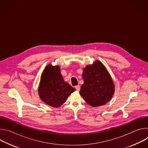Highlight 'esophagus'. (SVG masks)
<instances>
[{
    "label": "esophagus",
    "mask_w": 148,
    "mask_h": 148,
    "mask_svg": "<svg viewBox=\"0 0 148 148\" xmlns=\"http://www.w3.org/2000/svg\"><path fill=\"white\" fill-rule=\"evenodd\" d=\"M75 89L77 90V91H79L80 90V86H77L75 87Z\"/></svg>",
    "instance_id": "34e87169"
}]
</instances>
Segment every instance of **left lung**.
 <instances>
[{
  "mask_svg": "<svg viewBox=\"0 0 148 148\" xmlns=\"http://www.w3.org/2000/svg\"><path fill=\"white\" fill-rule=\"evenodd\" d=\"M79 94L93 107L106 104L115 92L114 81L106 67L99 61L83 69Z\"/></svg>",
  "mask_w": 148,
  "mask_h": 148,
  "instance_id": "1",
  "label": "left lung"
}]
</instances>
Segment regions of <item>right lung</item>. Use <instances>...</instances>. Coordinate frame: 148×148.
<instances>
[{
	"instance_id": "1",
	"label": "right lung",
	"mask_w": 148,
	"mask_h": 148,
	"mask_svg": "<svg viewBox=\"0 0 148 148\" xmlns=\"http://www.w3.org/2000/svg\"><path fill=\"white\" fill-rule=\"evenodd\" d=\"M75 91L74 88L64 81L59 66L49 64L45 67L38 88V95L45 103L52 107H60Z\"/></svg>"
}]
</instances>
